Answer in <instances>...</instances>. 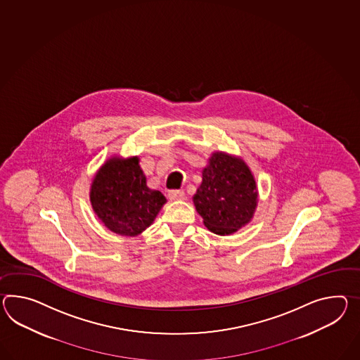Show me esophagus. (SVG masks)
<instances>
[{
    "label": "esophagus",
    "mask_w": 360,
    "mask_h": 360,
    "mask_svg": "<svg viewBox=\"0 0 360 360\" xmlns=\"http://www.w3.org/2000/svg\"><path fill=\"white\" fill-rule=\"evenodd\" d=\"M169 198L172 200H184L186 199V193H184V190H172L169 193Z\"/></svg>",
    "instance_id": "obj_1"
}]
</instances>
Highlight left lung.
I'll use <instances>...</instances> for the list:
<instances>
[{"mask_svg":"<svg viewBox=\"0 0 360 360\" xmlns=\"http://www.w3.org/2000/svg\"><path fill=\"white\" fill-rule=\"evenodd\" d=\"M193 200L212 233L233 234L254 216L257 204L254 176L242 160L216 152L202 170V184Z\"/></svg>","mask_w":360,"mask_h":360,"instance_id":"left-lung-1","label":"left lung"}]
</instances>
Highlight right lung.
<instances>
[{"mask_svg": "<svg viewBox=\"0 0 360 360\" xmlns=\"http://www.w3.org/2000/svg\"><path fill=\"white\" fill-rule=\"evenodd\" d=\"M91 202L109 230L136 236L153 222L167 199L147 186L138 158H112L94 179Z\"/></svg>", "mask_w": 360, "mask_h": 360, "instance_id": "1", "label": "right lung"}]
</instances>
